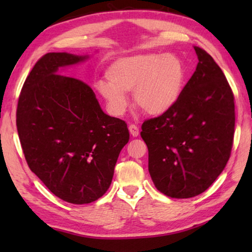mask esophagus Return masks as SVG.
<instances>
[{"label": "esophagus", "instance_id": "esophagus-1", "mask_svg": "<svg viewBox=\"0 0 252 252\" xmlns=\"http://www.w3.org/2000/svg\"><path fill=\"white\" fill-rule=\"evenodd\" d=\"M129 131H130V133H131L132 136H138L139 133H140L139 127L136 126H134V125L129 126Z\"/></svg>", "mask_w": 252, "mask_h": 252}]
</instances>
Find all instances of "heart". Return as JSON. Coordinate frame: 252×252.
Masks as SVG:
<instances>
[{
	"label": "heart",
	"mask_w": 252,
	"mask_h": 252,
	"mask_svg": "<svg viewBox=\"0 0 252 252\" xmlns=\"http://www.w3.org/2000/svg\"><path fill=\"white\" fill-rule=\"evenodd\" d=\"M105 76L108 82L100 81L96 88L114 117L126 113L129 106L126 93L132 92L138 108L150 116H162L176 105L186 84L185 65L172 54L120 58L108 66Z\"/></svg>",
	"instance_id": "obj_1"
}]
</instances>
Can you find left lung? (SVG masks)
Segmentation results:
<instances>
[{
  "mask_svg": "<svg viewBox=\"0 0 252 252\" xmlns=\"http://www.w3.org/2000/svg\"><path fill=\"white\" fill-rule=\"evenodd\" d=\"M198 64L180 99L167 113L143 122L149 173L158 190L177 199L202 193L231 153L234 97L222 70L194 46Z\"/></svg>",
  "mask_w": 252,
  "mask_h": 252,
  "instance_id": "left-lung-1",
  "label": "left lung"
}]
</instances>
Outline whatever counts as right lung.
<instances>
[{"instance_id":"1","label":"right lung","mask_w":252,"mask_h":252,"mask_svg":"<svg viewBox=\"0 0 252 252\" xmlns=\"http://www.w3.org/2000/svg\"><path fill=\"white\" fill-rule=\"evenodd\" d=\"M89 55L51 52L33 66L16 110L21 146L31 171L53 194L84 204L103 195L112 182L126 123L102 111L92 89L59 74Z\"/></svg>"}]
</instances>
